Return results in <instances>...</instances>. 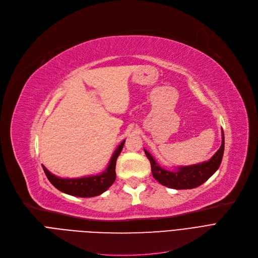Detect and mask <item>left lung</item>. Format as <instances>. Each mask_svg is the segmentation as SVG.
<instances>
[{
  "mask_svg": "<svg viewBox=\"0 0 258 258\" xmlns=\"http://www.w3.org/2000/svg\"><path fill=\"white\" fill-rule=\"evenodd\" d=\"M225 138L222 130V144L211 159L188 166H173V169L162 167L156 159L144 148V153L152 165L153 177L162 185L172 189H191L205 183L219 169L224 155Z\"/></svg>",
  "mask_w": 258,
  "mask_h": 258,
  "instance_id": "obj_1",
  "label": "left lung"
}]
</instances>
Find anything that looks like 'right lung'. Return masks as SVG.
Here are the masks:
<instances>
[{
	"label": "right lung",
	"instance_id": "obj_1",
	"mask_svg": "<svg viewBox=\"0 0 258 258\" xmlns=\"http://www.w3.org/2000/svg\"><path fill=\"white\" fill-rule=\"evenodd\" d=\"M125 140L122 141L113 153L107 167L100 173L81 178H60L49 171L44 165L43 169L51 184L59 191L78 198H93L106 191L116 180V161L123 148Z\"/></svg>",
	"mask_w": 258,
	"mask_h": 258
}]
</instances>
